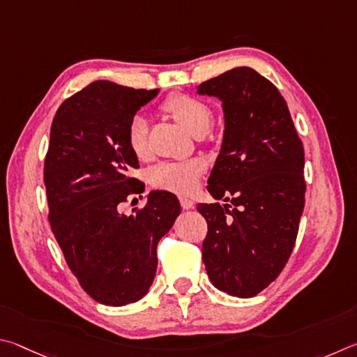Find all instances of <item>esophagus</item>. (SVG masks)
<instances>
[{"mask_svg":"<svg viewBox=\"0 0 357 357\" xmlns=\"http://www.w3.org/2000/svg\"><path fill=\"white\" fill-rule=\"evenodd\" d=\"M178 201H180V205H182V208L183 210H190V208H192V201L190 197H186V196H180L178 197Z\"/></svg>","mask_w":357,"mask_h":357,"instance_id":"34e87169","label":"esophagus"}]
</instances>
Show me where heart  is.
Masks as SVG:
<instances>
[{
  "label": "heart",
  "mask_w": 357,
  "mask_h": 357,
  "mask_svg": "<svg viewBox=\"0 0 357 357\" xmlns=\"http://www.w3.org/2000/svg\"><path fill=\"white\" fill-rule=\"evenodd\" d=\"M161 109L174 117L191 135L201 136L211 123V109L204 100L190 93H172L161 103ZM127 142L137 160L150 158L147 139V122L142 116L131 117L127 131ZM205 171L201 160L188 161H162L150 169L149 180L152 186L171 192H190L197 185V180Z\"/></svg>",
  "instance_id": "b5f03b06"
}]
</instances>
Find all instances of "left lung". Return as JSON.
Segmentation results:
<instances>
[{
  "instance_id": "obj_1",
  "label": "left lung",
  "mask_w": 357,
  "mask_h": 357,
  "mask_svg": "<svg viewBox=\"0 0 357 357\" xmlns=\"http://www.w3.org/2000/svg\"><path fill=\"white\" fill-rule=\"evenodd\" d=\"M222 100L226 130L207 190L221 204H199L207 221L202 260L216 289L252 298L289 261L305 202L304 147L276 86L236 67L199 86Z\"/></svg>"
}]
</instances>
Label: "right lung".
Listing matches in <instances>:
<instances>
[{
  "mask_svg": "<svg viewBox=\"0 0 357 357\" xmlns=\"http://www.w3.org/2000/svg\"><path fill=\"white\" fill-rule=\"evenodd\" d=\"M158 89L93 81L56 111L43 165L48 221L83 290L106 305L136 303L153 282L156 246L180 215L172 192L152 191L130 216L119 205L141 195L127 142L131 117Z\"/></svg>",
  "mask_w": 357,
  "mask_h": 357,
  "instance_id": "right-lung-1",
  "label": "right lung"
}]
</instances>
